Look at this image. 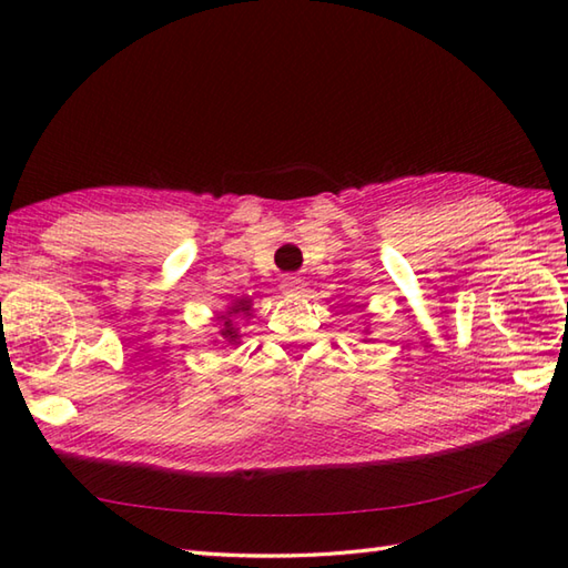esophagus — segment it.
<instances>
[{
    "mask_svg": "<svg viewBox=\"0 0 568 568\" xmlns=\"http://www.w3.org/2000/svg\"><path fill=\"white\" fill-rule=\"evenodd\" d=\"M283 293L285 295H300L305 291V283L300 281V277H295V275H287V277H283Z\"/></svg>",
    "mask_w": 568,
    "mask_h": 568,
    "instance_id": "1",
    "label": "esophagus"
}]
</instances>
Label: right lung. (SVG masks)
I'll list each match as a JSON object with an SVG mask.
<instances>
[{
  "label": "right lung",
  "instance_id": "right-lung-1",
  "mask_svg": "<svg viewBox=\"0 0 568 568\" xmlns=\"http://www.w3.org/2000/svg\"><path fill=\"white\" fill-rule=\"evenodd\" d=\"M251 317V300L248 297H239L232 303V307H226L224 315L216 317V329H220V336L229 344H239L241 339V327L239 324Z\"/></svg>",
  "mask_w": 568,
  "mask_h": 568
}]
</instances>
